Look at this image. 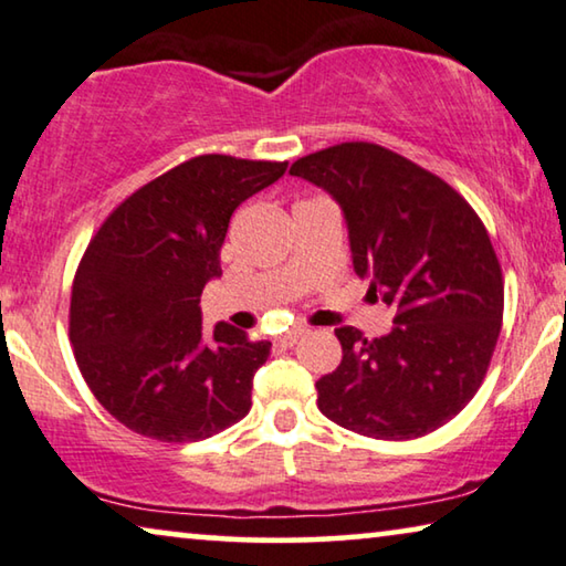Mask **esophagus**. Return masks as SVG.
Listing matches in <instances>:
<instances>
[{"label":"esophagus","mask_w":566,"mask_h":566,"mask_svg":"<svg viewBox=\"0 0 566 566\" xmlns=\"http://www.w3.org/2000/svg\"><path fill=\"white\" fill-rule=\"evenodd\" d=\"M307 331L305 327H292V331H286L284 335H280V337H274V345H280V348H292L294 343L300 340L302 335H305Z\"/></svg>","instance_id":"obj_1"}]
</instances>
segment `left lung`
<instances>
[{
	"label": "left lung",
	"mask_w": 566,
	"mask_h": 566,
	"mask_svg": "<svg viewBox=\"0 0 566 566\" xmlns=\"http://www.w3.org/2000/svg\"><path fill=\"white\" fill-rule=\"evenodd\" d=\"M290 175L340 206L353 269L394 310L374 340L337 327L343 360L315 384L319 411L376 440L434 432L475 396L499 343L503 276L485 226L440 177L368 142L302 157Z\"/></svg>",
	"instance_id": "8db88e82"
}]
</instances>
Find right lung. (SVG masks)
<instances>
[{"label":"right lung","mask_w":566,"mask_h":566,"mask_svg":"<svg viewBox=\"0 0 566 566\" xmlns=\"http://www.w3.org/2000/svg\"><path fill=\"white\" fill-rule=\"evenodd\" d=\"M286 163L202 155L126 198L75 272L71 343L88 389L132 432L198 442L251 409L269 340L229 323L202 333L200 294L221 276L233 210Z\"/></svg>","instance_id":"obj_1"}]
</instances>
